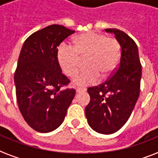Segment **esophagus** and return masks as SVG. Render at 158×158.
I'll use <instances>...</instances> for the list:
<instances>
[{
    "label": "esophagus",
    "mask_w": 158,
    "mask_h": 158,
    "mask_svg": "<svg viewBox=\"0 0 158 158\" xmlns=\"http://www.w3.org/2000/svg\"><path fill=\"white\" fill-rule=\"evenodd\" d=\"M86 89H82V88H77L76 89V92L77 93H82V92H85Z\"/></svg>",
    "instance_id": "obj_1"
}]
</instances>
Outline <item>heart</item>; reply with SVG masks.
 <instances>
[{
  "instance_id": "b5f03b06",
  "label": "heart",
  "mask_w": 158,
  "mask_h": 158,
  "mask_svg": "<svg viewBox=\"0 0 158 158\" xmlns=\"http://www.w3.org/2000/svg\"><path fill=\"white\" fill-rule=\"evenodd\" d=\"M56 58L60 69L69 77L76 74L84 61L86 69L73 82L78 86H87L96 83L100 77L106 80L112 76L120 60V47L114 38L85 32L73 38L71 47L60 46Z\"/></svg>"
}]
</instances>
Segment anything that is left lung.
I'll list each match as a JSON object with an SVG mask.
<instances>
[{"instance_id": "left-lung-1", "label": "left lung", "mask_w": 158, "mask_h": 158, "mask_svg": "<svg viewBox=\"0 0 158 158\" xmlns=\"http://www.w3.org/2000/svg\"><path fill=\"white\" fill-rule=\"evenodd\" d=\"M115 35L121 47L120 62L115 74L104 83L88 89L90 102L85 115L97 133L111 135L128 120L140 93L142 65L136 43L125 32L105 29Z\"/></svg>"}]
</instances>
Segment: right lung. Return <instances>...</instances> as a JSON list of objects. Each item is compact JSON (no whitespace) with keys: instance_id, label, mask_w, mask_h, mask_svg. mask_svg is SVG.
<instances>
[{"instance_id":"obj_1","label":"right lung","mask_w":158,"mask_h":158,"mask_svg":"<svg viewBox=\"0 0 158 158\" xmlns=\"http://www.w3.org/2000/svg\"><path fill=\"white\" fill-rule=\"evenodd\" d=\"M74 32L50 25L31 35L20 51L14 75L16 100L24 120L40 133L54 131L63 123L75 96L74 89L60 90L69 80L56 58L60 43Z\"/></svg>"}]
</instances>
